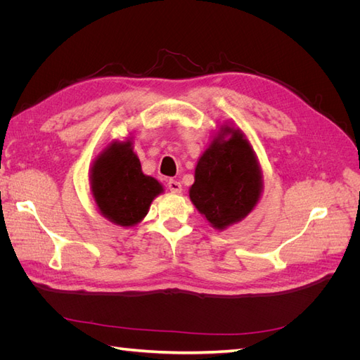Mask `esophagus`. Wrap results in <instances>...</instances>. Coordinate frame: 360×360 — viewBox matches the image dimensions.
Masks as SVG:
<instances>
[{
  "label": "esophagus",
  "mask_w": 360,
  "mask_h": 360,
  "mask_svg": "<svg viewBox=\"0 0 360 360\" xmlns=\"http://www.w3.org/2000/svg\"><path fill=\"white\" fill-rule=\"evenodd\" d=\"M168 189L171 191V192H174V193H180L181 192V183L180 181H177V180H169L168 181Z\"/></svg>",
  "instance_id": "esophagus-1"
}]
</instances>
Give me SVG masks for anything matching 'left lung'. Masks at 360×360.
Returning <instances> with one entry per match:
<instances>
[{
    "mask_svg": "<svg viewBox=\"0 0 360 360\" xmlns=\"http://www.w3.org/2000/svg\"><path fill=\"white\" fill-rule=\"evenodd\" d=\"M261 191L263 177L255 151L242 130L222 126L198 159L191 201L213 228L225 230L254 210Z\"/></svg>",
    "mask_w": 360,
    "mask_h": 360,
    "instance_id": "8db88e82",
    "label": "left lung"
}]
</instances>
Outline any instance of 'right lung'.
I'll return each instance as SVG.
<instances>
[{"label": "right lung", "instance_id": "obj_1", "mask_svg": "<svg viewBox=\"0 0 360 360\" xmlns=\"http://www.w3.org/2000/svg\"><path fill=\"white\" fill-rule=\"evenodd\" d=\"M90 184L97 209L120 226L143 221L151 201L163 192L162 184L141 169L130 139L115 141L94 159Z\"/></svg>", "mask_w": 360, "mask_h": 360}]
</instances>
